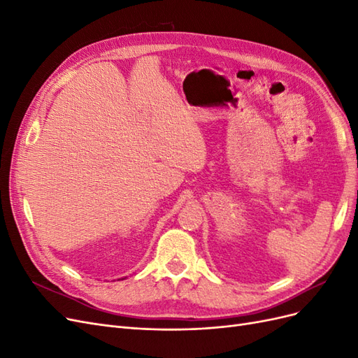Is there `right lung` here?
I'll return each instance as SVG.
<instances>
[{"label": "right lung", "instance_id": "add662e5", "mask_svg": "<svg viewBox=\"0 0 358 358\" xmlns=\"http://www.w3.org/2000/svg\"><path fill=\"white\" fill-rule=\"evenodd\" d=\"M122 279H124V278H122Z\"/></svg>", "mask_w": 358, "mask_h": 358}]
</instances>
